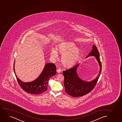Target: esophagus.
<instances>
[{
    "instance_id": "34e87169",
    "label": "esophagus",
    "mask_w": 122,
    "mask_h": 122,
    "mask_svg": "<svg viewBox=\"0 0 122 122\" xmlns=\"http://www.w3.org/2000/svg\"><path fill=\"white\" fill-rule=\"evenodd\" d=\"M61 69L60 68H58V69H57V73H60L61 72Z\"/></svg>"
}]
</instances>
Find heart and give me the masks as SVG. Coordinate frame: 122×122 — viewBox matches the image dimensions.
Returning <instances> with one entry per match:
<instances>
[{"label": "heart", "instance_id": "1", "mask_svg": "<svg viewBox=\"0 0 122 122\" xmlns=\"http://www.w3.org/2000/svg\"><path fill=\"white\" fill-rule=\"evenodd\" d=\"M75 44L72 42H67L59 46L57 51L62 55L61 62L66 66H71L74 65L78 60L80 56L79 49L76 47ZM51 54L52 57L57 58V53L56 49H52Z\"/></svg>", "mask_w": 122, "mask_h": 122}]
</instances>
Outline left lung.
Listing matches in <instances>:
<instances>
[{"mask_svg": "<svg viewBox=\"0 0 122 122\" xmlns=\"http://www.w3.org/2000/svg\"><path fill=\"white\" fill-rule=\"evenodd\" d=\"M90 56L95 57L100 66L99 74L96 78L93 81L86 82L82 81L79 78L76 72L78 64L63 71L65 90L66 93L71 96L78 97L87 94L94 89L98 81L101 74L102 66L99 57V52L95 46L93 45L92 49L86 57Z\"/></svg>", "mask_w": 122, "mask_h": 122, "instance_id": "8db88e82", "label": "left lung"}]
</instances>
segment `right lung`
Here are the masks:
<instances>
[{
  "label": "right lung",
  "instance_id": "add662e5",
  "mask_svg": "<svg viewBox=\"0 0 122 122\" xmlns=\"http://www.w3.org/2000/svg\"><path fill=\"white\" fill-rule=\"evenodd\" d=\"M14 70L17 80L20 87L26 92L35 95L42 93L46 91L48 88V82L50 78L55 75L56 73V65L53 63H47L45 65L41 74L36 79L30 82L25 83L18 78L15 74L14 62Z\"/></svg>",
  "mask_w": 122,
  "mask_h": 122
}]
</instances>
